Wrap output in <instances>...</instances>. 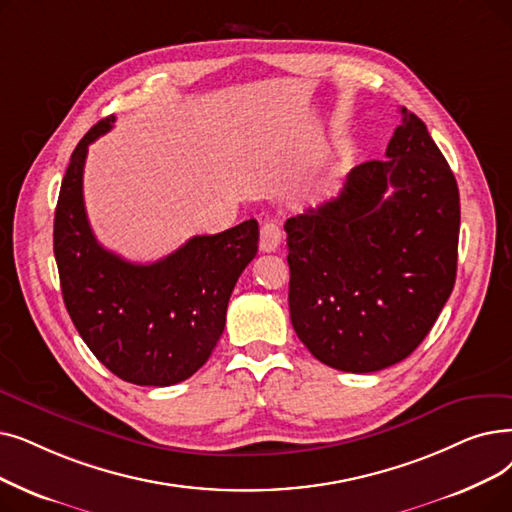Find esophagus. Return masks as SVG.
Instances as JSON below:
<instances>
[{
	"mask_svg": "<svg viewBox=\"0 0 512 512\" xmlns=\"http://www.w3.org/2000/svg\"><path fill=\"white\" fill-rule=\"evenodd\" d=\"M282 242V230L276 224V221H265L261 226V236H259V249L263 253H274Z\"/></svg>",
	"mask_w": 512,
	"mask_h": 512,
	"instance_id": "esophagus-1",
	"label": "esophagus"
}]
</instances>
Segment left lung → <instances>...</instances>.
Here are the masks:
<instances>
[{
  "label": "left lung",
  "mask_w": 512,
  "mask_h": 512,
  "mask_svg": "<svg viewBox=\"0 0 512 512\" xmlns=\"http://www.w3.org/2000/svg\"><path fill=\"white\" fill-rule=\"evenodd\" d=\"M399 113L387 159L353 167L337 198L284 224L293 328L316 360L345 372L406 360L456 282V177L427 125Z\"/></svg>",
  "instance_id": "8db88e82"
}]
</instances>
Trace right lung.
Masks as SVG:
<instances>
[{"mask_svg": "<svg viewBox=\"0 0 512 512\" xmlns=\"http://www.w3.org/2000/svg\"><path fill=\"white\" fill-rule=\"evenodd\" d=\"M115 123L98 121L71 154L54 215V255L66 311L96 358L119 379L169 387L201 368L226 326L228 301L257 255L255 219L194 236L154 263H131L96 240L83 205L87 146Z\"/></svg>", "mask_w": 512, "mask_h": 512, "instance_id": "right-lung-1", "label": "right lung"}]
</instances>
